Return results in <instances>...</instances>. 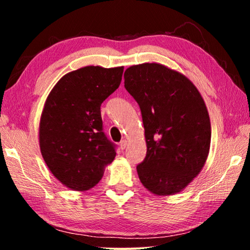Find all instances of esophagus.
<instances>
[{
  "label": "esophagus",
  "instance_id": "obj_1",
  "mask_svg": "<svg viewBox=\"0 0 250 250\" xmlns=\"http://www.w3.org/2000/svg\"><path fill=\"white\" fill-rule=\"evenodd\" d=\"M126 145H128V141H126V140H122V141L120 142V149H121V150H125Z\"/></svg>",
  "mask_w": 250,
  "mask_h": 250
}]
</instances>
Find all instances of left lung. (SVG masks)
Instances as JSON below:
<instances>
[{"mask_svg": "<svg viewBox=\"0 0 250 250\" xmlns=\"http://www.w3.org/2000/svg\"><path fill=\"white\" fill-rule=\"evenodd\" d=\"M124 77L145 126L146 156L137 167L139 179L154 195H174L200 174L208 156L204 99L186 76L158 62L130 66Z\"/></svg>", "mask_w": 250, "mask_h": 250, "instance_id": "8db88e82", "label": "left lung"}]
</instances>
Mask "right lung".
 <instances>
[{
	"label": "right lung",
	"instance_id": "1",
	"mask_svg": "<svg viewBox=\"0 0 250 250\" xmlns=\"http://www.w3.org/2000/svg\"><path fill=\"white\" fill-rule=\"evenodd\" d=\"M124 66H86L58 80L45 101L40 147L46 166L62 185L88 191L115 160V145L103 132L100 105L121 83Z\"/></svg>",
	"mask_w": 250,
	"mask_h": 250
}]
</instances>
